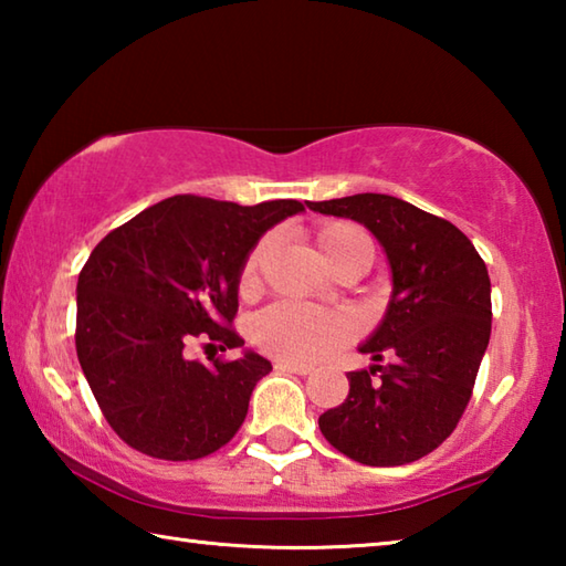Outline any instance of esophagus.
<instances>
[{"mask_svg": "<svg viewBox=\"0 0 566 566\" xmlns=\"http://www.w3.org/2000/svg\"><path fill=\"white\" fill-rule=\"evenodd\" d=\"M274 369L290 371V375H302V377L312 371L310 364H296V361H286V359H274Z\"/></svg>", "mask_w": 566, "mask_h": 566, "instance_id": "esophagus-1", "label": "esophagus"}]
</instances>
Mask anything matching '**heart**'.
<instances>
[{"label":"heart","instance_id":"heart-1","mask_svg":"<svg viewBox=\"0 0 566 566\" xmlns=\"http://www.w3.org/2000/svg\"><path fill=\"white\" fill-rule=\"evenodd\" d=\"M314 237H317L324 260L332 270H337L342 262L359 252L371 254L369 234L361 227L342 222V219L322 222ZM266 256H270V239H260L239 270L237 290L244 300L260 294ZM357 332L359 322L352 312L300 302H276L262 310L249 324V337L256 347L286 361H317L329 357L334 349L354 339Z\"/></svg>","mask_w":566,"mask_h":566}]
</instances>
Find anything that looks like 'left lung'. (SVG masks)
Listing matches in <instances>:
<instances>
[{
  "mask_svg": "<svg viewBox=\"0 0 566 566\" xmlns=\"http://www.w3.org/2000/svg\"><path fill=\"white\" fill-rule=\"evenodd\" d=\"M361 222L385 247L395 292L361 354L391 364L349 371V395L324 411L327 442L369 467L417 462L454 432L492 334L486 264L462 229L389 195L306 202Z\"/></svg>",
  "mask_w": 566,
  "mask_h": 566,
  "instance_id": "obj_1",
  "label": "left lung"
}]
</instances>
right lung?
<instances>
[{
  "label": "right lung",
  "instance_id": "obj_1",
  "mask_svg": "<svg viewBox=\"0 0 566 566\" xmlns=\"http://www.w3.org/2000/svg\"><path fill=\"white\" fill-rule=\"evenodd\" d=\"M304 212L296 199L254 207L177 195L94 247L76 282V357L104 419L137 452L189 462L224 447L272 364L187 357V344L242 347L232 327L239 270L266 229Z\"/></svg>",
  "mask_w": 566,
  "mask_h": 566
}]
</instances>
